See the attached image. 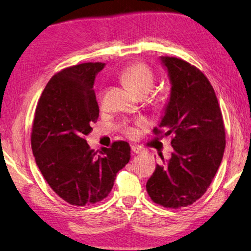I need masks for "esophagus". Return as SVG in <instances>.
I'll return each instance as SVG.
<instances>
[{
	"instance_id": "1",
	"label": "esophagus",
	"mask_w": 251,
	"mask_h": 251,
	"mask_svg": "<svg viewBox=\"0 0 251 251\" xmlns=\"http://www.w3.org/2000/svg\"><path fill=\"white\" fill-rule=\"evenodd\" d=\"M131 150H132V152L135 153V154H139V153L143 152V150L141 149V148H138V147H134V146L131 147Z\"/></svg>"
}]
</instances>
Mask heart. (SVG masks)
Segmentation results:
<instances>
[{
	"label": "heart",
	"mask_w": 251,
	"mask_h": 251,
	"mask_svg": "<svg viewBox=\"0 0 251 251\" xmlns=\"http://www.w3.org/2000/svg\"><path fill=\"white\" fill-rule=\"evenodd\" d=\"M121 79L139 96L147 94L152 90L155 81L154 73L149 65L143 62H135L126 67L121 72ZM125 132L128 135H133V128H126Z\"/></svg>",
	"instance_id": "obj_1"
}]
</instances>
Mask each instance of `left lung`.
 I'll list each match as a JSON object with an SVG mask.
<instances>
[{
	"instance_id": "8db88e82",
	"label": "left lung",
	"mask_w": 251,
	"mask_h": 251,
	"mask_svg": "<svg viewBox=\"0 0 251 251\" xmlns=\"http://www.w3.org/2000/svg\"><path fill=\"white\" fill-rule=\"evenodd\" d=\"M171 81V93L155 135L174 137L169 160L157 164L147 182L153 202L166 208L190 206L215 178L224 157L226 133L220 106L207 76L195 65L161 56Z\"/></svg>"
}]
</instances>
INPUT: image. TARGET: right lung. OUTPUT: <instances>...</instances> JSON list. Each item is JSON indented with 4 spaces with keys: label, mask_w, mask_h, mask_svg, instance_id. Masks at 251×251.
<instances>
[{
    "label": "right lung",
    "mask_w": 251,
    "mask_h": 251,
    "mask_svg": "<svg viewBox=\"0 0 251 251\" xmlns=\"http://www.w3.org/2000/svg\"><path fill=\"white\" fill-rule=\"evenodd\" d=\"M104 63L65 68L48 82L38 102L31 133L35 162L55 194L76 207L103 200L130 160V146L90 149L84 137L99 118L94 79Z\"/></svg>",
    "instance_id": "obj_1"
}]
</instances>
